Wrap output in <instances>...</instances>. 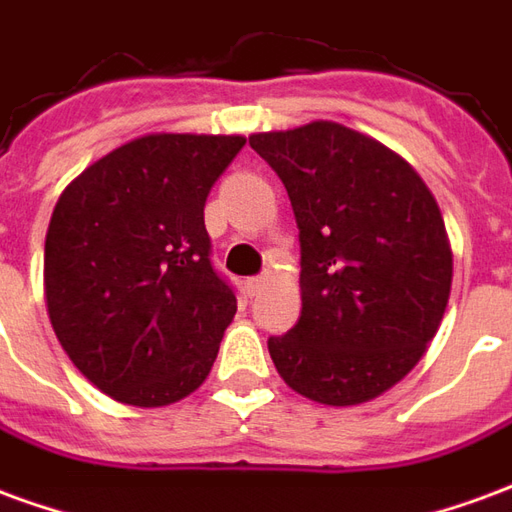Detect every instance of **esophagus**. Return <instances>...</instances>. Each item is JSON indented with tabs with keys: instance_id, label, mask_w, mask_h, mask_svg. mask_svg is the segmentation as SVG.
I'll return each mask as SVG.
<instances>
[{
	"instance_id": "34e87169",
	"label": "esophagus",
	"mask_w": 512,
	"mask_h": 512,
	"mask_svg": "<svg viewBox=\"0 0 512 512\" xmlns=\"http://www.w3.org/2000/svg\"><path fill=\"white\" fill-rule=\"evenodd\" d=\"M266 274H257V277H249L244 279V290H246V296H257L260 293V288L266 285Z\"/></svg>"
}]
</instances>
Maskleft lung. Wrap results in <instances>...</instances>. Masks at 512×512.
<instances>
[{
  "label": "left lung",
  "instance_id": "obj_1",
  "mask_svg": "<svg viewBox=\"0 0 512 512\" xmlns=\"http://www.w3.org/2000/svg\"><path fill=\"white\" fill-rule=\"evenodd\" d=\"M288 189L301 244V315L268 337L279 376L326 406H356L417 365L450 299L439 205L376 139L318 120L252 134Z\"/></svg>",
  "mask_w": 512,
  "mask_h": 512
}]
</instances>
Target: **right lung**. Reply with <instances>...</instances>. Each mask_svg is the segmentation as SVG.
Segmentation results:
<instances>
[{"label":"right lung","instance_id":"1","mask_svg":"<svg viewBox=\"0 0 512 512\" xmlns=\"http://www.w3.org/2000/svg\"><path fill=\"white\" fill-rule=\"evenodd\" d=\"M244 136L150 134L62 191L46 233V304L87 381L169 406L208 378L235 288L213 266L205 200Z\"/></svg>","mask_w":512,"mask_h":512}]
</instances>
